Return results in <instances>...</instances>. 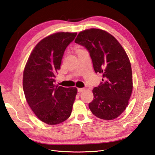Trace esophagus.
I'll return each mask as SVG.
<instances>
[{"label":"esophagus","mask_w":155,"mask_h":155,"mask_svg":"<svg viewBox=\"0 0 155 155\" xmlns=\"http://www.w3.org/2000/svg\"><path fill=\"white\" fill-rule=\"evenodd\" d=\"M78 92H83L84 91H85V88H78Z\"/></svg>","instance_id":"esophagus-1"}]
</instances>
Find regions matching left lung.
<instances>
[{
  "label": "left lung",
  "mask_w": 155,
  "mask_h": 155,
  "mask_svg": "<svg viewBox=\"0 0 155 155\" xmlns=\"http://www.w3.org/2000/svg\"><path fill=\"white\" fill-rule=\"evenodd\" d=\"M75 43L88 50L96 73L103 82L93 88L94 99L88 104L92 114L105 120L122 114L133 91L132 69L128 55L114 36L105 30L91 28L80 31Z\"/></svg>",
  "instance_id": "8db88e82"
}]
</instances>
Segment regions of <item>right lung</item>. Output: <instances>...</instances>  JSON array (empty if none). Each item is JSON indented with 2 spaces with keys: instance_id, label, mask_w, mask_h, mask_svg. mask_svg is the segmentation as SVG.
I'll return each mask as SVG.
<instances>
[{
  "instance_id": "right-lung-1",
  "label": "right lung",
  "mask_w": 155,
  "mask_h": 155,
  "mask_svg": "<svg viewBox=\"0 0 155 155\" xmlns=\"http://www.w3.org/2000/svg\"><path fill=\"white\" fill-rule=\"evenodd\" d=\"M76 32H57L40 41L33 49L23 72L22 86L26 100L43 122L57 125L71 114L76 87L56 86L55 74L60 69L64 51Z\"/></svg>"
}]
</instances>
